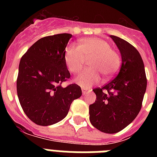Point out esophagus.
Instances as JSON below:
<instances>
[{"label":"esophagus","instance_id":"34e87169","mask_svg":"<svg viewBox=\"0 0 157 157\" xmlns=\"http://www.w3.org/2000/svg\"><path fill=\"white\" fill-rule=\"evenodd\" d=\"M82 94L83 95H85L86 94L87 92H88V90H87V89H86V88H84V87H82Z\"/></svg>","mask_w":157,"mask_h":157}]
</instances>
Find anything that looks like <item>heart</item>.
I'll return each instance as SVG.
<instances>
[{
	"instance_id": "obj_1",
	"label": "heart",
	"mask_w": 157,
	"mask_h": 157,
	"mask_svg": "<svg viewBox=\"0 0 157 157\" xmlns=\"http://www.w3.org/2000/svg\"><path fill=\"white\" fill-rule=\"evenodd\" d=\"M89 67L75 78V82L84 88H89L101 80V75L106 78L117 73L121 64L120 54L112 49V45L100 37H87L79 42V47L67 46L64 62L69 71L75 74L83 67L85 59H90Z\"/></svg>"
}]
</instances>
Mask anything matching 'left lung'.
Wrapping results in <instances>:
<instances>
[{
  "instance_id": "obj_1",
  "label": "left lung",
  "mask_w": 157,
  "mask_h": 157,
  "mask_svg": "<svg viewBox=\"0 0 157 157\" xmlns=\"http://www.w3.org/2000/svg\"><path fill=\"white\" fill-rule=\"evenodd\" d=\"M122 56V66L114 79L94 90L97 98L90 105V120L106 134L117 133L137 117L147 86L143 60L138 51L125 40L111 35Z\"/></svg>"
}]
</instances>
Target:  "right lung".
Returning <instances> with one entry per match:
<instances>
[{"mask_svg": "<svg viewBox=\"0 0 157 157\" xmlns=\"http://www.w3.org/2000/svg\"><path fill=\"white\" fill-rule=\"evenodd\" d=\"M70 34L44 37L32 45L19 65L16 89L19 103L27 117L40 126L52 125L68 113L72 101L82 90L75 83H62L71 74L64 62Z\"/></svg>", "mask_w": 157, "mask_h": 157, "instance_id": "right-lung-1", "label": "right lung"}]
</instances>
